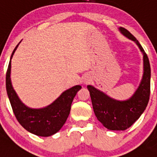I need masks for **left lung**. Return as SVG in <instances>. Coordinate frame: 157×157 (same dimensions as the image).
Wrapping results in <instances>:
<instances>
[{
	"label": "left lung",
	"instance_id": "left-lung-1",
	"mask_svg": "<svg viewBox=\"0 0 157 157\" xmlns=\"http://www.w3.org/2000/svg\"><path fill=\"white\" fill-rule=\"evenodd\" d=\"M120 30L126 37L135 41L143 52L144 75L139 87L130 99L118 101L92 86H87L95 116L107 129L112 130H125L132 126L145 111L150 95L151 69L148 56L132 34L123 27H120Z\"/></svg>",
	"mask_w": 157,
	"mask_h": 157
}]
</instances>
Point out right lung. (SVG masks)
<instances>
[{"mask_svg":"<svg viewBox=\"0 0 157 157\" xmlns=\"http://www.w3.org/2000/svg\"><path fill=\"white\" fill-rule=\"evenodd\" d=\"M12 52L11 59L17 48ZM11 60L6 72V90L12 110L22 127L27 131L41 137H48L58 132L68 117L73 99L81 86H75L64 91L59 98L46 108L32 109L25 106L12 88L10 78Z\"/></svg>","mask_w":157,"mask_h":157,"instance_id":"obj_1","label":"right lung"}]
</instances>
